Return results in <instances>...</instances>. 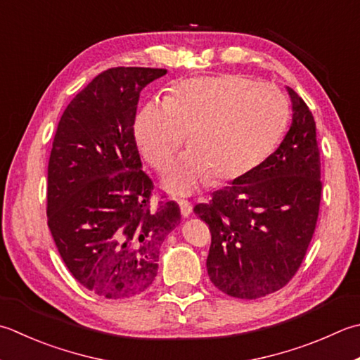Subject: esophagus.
Wrapping results in <instances>:
<instances>
[{
  "mask_svg": "<svg viewBox=\"0 0 360 360\" xmlns=\"http://www.w3.org/2000/svg\"><path fill=\"white\" fill-rule=\"evenodd\" d=\"M178 204H179V207H181V215L182 217H188L190 214H192V209H193L192 202L187 201V200H179Z\"/></svg>",
  "mask_w": 360,
  "mask_h": 360,
  "instance_id": "1",
  "label": "esophagus"
}]
</instances>
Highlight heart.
Listing matches in <instances>:
<instances>
[{
  "label": "heart",
  "instance_id": "1",
  "mask_svg": "<svg viewBox=\"0 0 360 360\" xmlns=\"http://www.w3.org/2000/svg\"><path fill=\"white\" fill-rule=\"evenodd\" d=\"M288 103L270 84L238 75L201 76L179 82L167 100L146 103L134 122L140 153L165 168L184 145L164 187L187 195L215 178H245L273 151L287 126Z\"/></svg>",
  "mask_w": 360,
  "mask_h": 360
}]
</instances>
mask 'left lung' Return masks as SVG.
I'll return each mask as SVG.
<instances>
[{
  "label": "left lung",
  "instance_id": "left-lung-1",
  "mask_svg": "<svg viewBox=\"0 0 360 360\" xmlns=\"http://www.w3.org/2000/svg\"><path fill=\"white\" fill-rule=\"evenodd\" d=\"M287 91L292 124L278 150L193 209L212 232L209 278L234 298L256 300L283 288L298 271L319 218L320 151L314 115L297 91Z\"/></svg>",
  "mask_w": 360,
  "mask_h": 360
}]
</instances>
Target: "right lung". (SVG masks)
<instances>
[{"label": "right lung", "instance_id": "obj_1", "mask_svg": "<svg viewBox=\"0 0 360 360\" xmlns=\"http://www.w3.org/2000/svg\"><path fill=\"white\" fill-rule=\"evenodd\" d=\"M164 68L117 67L67 105L48 162V228L67 269L108 300L143 293L159 248L178 226L174 201L150 206L153 181L134 137L140 91Z\"/></svg>", "mask_w": 360, "mask_h": 360}]
</instances>
